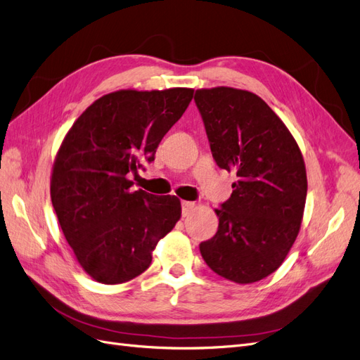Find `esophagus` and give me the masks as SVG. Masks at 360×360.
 I'll return each instance as SVG.
<instances>
[{
  "label": "esophagus",
  "mask_w": 360,
  "mask_h": 360,
  "mask_svg": "<svg viewBox=\"0 0 360 360\" xmlns=\"http://www.w3.org/2000/svg\"><path fill=\"white\" fill-rule=\"evenodd\" d=\"M195 207H197V204L192 202V201H183L181 202V214L189 216L195 210Z\"/></svg>",
  "instance_id": "esophagus-1"
}]
</instances>
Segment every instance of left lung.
<instances>
[{
    "instance_id": "1",
    "label": "left lung",
    "mask_w": 360,
    "mask_h": 360,
    "mask_svg": "<svg viewBox=\"0 0 360 360\" xmlns=\"http://www.w3.org/2000/svg\"><path fill=\"white\" fill-rule=\"evenodd\" d=\"M193 101L217 167L237 176L201 255L219 276L252 284L274 274L299 234L308 191L300 148L254 93L216 86L197 90Z\"/></svg>"
}]
</instances>
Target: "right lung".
<instances>
[{
  "mask_svg": "<svg viewBox=\"0 0 360 360\" xmlns=\"http://www.w3.org/2000/svg\"><path fill=\"white\" fill-rule=\"evenodd\" d=\"M192 89L120 90L76 120L53 162L51 200L81 267L102 284H123L151 264V252L181 216L174 195L132 191L143 162L179 122Z\"/></svg>",
  "mask_w": 360,
  "mask_h": 360,
  "instance_id": "1",
  "label": "right lung"
}]
</instances>
